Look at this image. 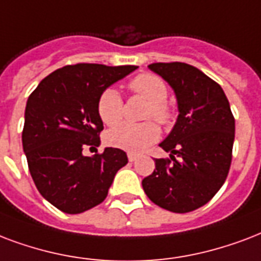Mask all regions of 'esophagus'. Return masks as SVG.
<instances>
[{"mask_svg": "<svg viewBox=\"0 0 261 261\" xmlns=\"http://www.w3.org/2000/svg\"><path fill=\"white\" fill-rule=\"evenodd\" d=\"M127 157H128V160H130V162H135V160H137L139 156L137 154V153H128V154H127Z\"/></svg>", "mask_w": 261, "mask_h": 261, "instance_id": "esophagus-1", "label": "esophagus"}]
</instances>
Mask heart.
<instances>
[{
  "instance_id": "b5f03b06",
  "label": "heart",
  "mask_w": 261,
  "mask_h": 261,
  "mask_svg": "<svg viewBox=\"0 0 261 261\" xmlns=\"http://www.w3.org/2000/svg\"><path fill=\"white\" fill-rule=\"evenodd\" d=\"M130 90L149 102L146 117H153L160 124H168L172 119V111L166 102L168 89L162 79L153 73H141L130 82ZM97 112L101 122L107 126H115L123 117V99L115 87L105 89L97 102ZM160 137L159 127L153 122L131 124L123 123L105 134L109 146L130 153L142 152Z\"/></svg>"
}]
</instances>
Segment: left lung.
<instances>
[{"mask_svg":"<svg viewBox=\"0 0 261 261\" xmlns=\"http://www.w3.org/2000/svg\"><path fill=\"white\" fill-rule=\"evenodd\" d=\"M149 69L174 90L178 119L160 144L170 160L142 180L149 200L164 210L186 214L205 205L227 178L236 120L222 87L193 65L153 63ZM177 159H175L174 157Z\"/></svg>","mask_w":261,"mask_h":261,"instance_id":"left-lung-1","label":"left lung"}]
</instances>
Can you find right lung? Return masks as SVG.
Returning <instances> with one entry per match:
<instances>
[{"label":"right lung","instance_id":"add662e5","mask_svg":"<svg viewBox=\"0 0 261 261\" xmlns=\"http://www.w3.org/2000/svg\"><path fill=\"white\" fill-rule=\"evenodd\" d=\"M137 68L67 65L42 79L27 99L23 150L38 192L57 210L82 214L101 204L116 172L128 163L122 149L105 148L93 156L82 150L99 145L101 93Z\"/></svg>","mask_w":261,"mask_h":261}]
</instances>
